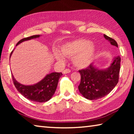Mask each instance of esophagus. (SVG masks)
Wrapping results in <instances>:
<instances>
[{"label": "esophagus", "instance_id": "1", "mask_svg": "<svg viewBox=\"0 0 134 134\" xmlns=\"http://www.w3.org/2000/svg\"><path fill=\"white\" fill-rule=\"evenodd\" d=\"M71 72V70H70L69 69H65L64 71H63V72L64 74H67V73H70V72Z\"/></svg>", "mask_w": 134, "mask_h": 134}]
</instances>
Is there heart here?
I'll return each mask as SVG.
<instances>
[{"label": "heart", "mask_w": 134, "mask_h": 134, "mask_svg": "<svg viewBox=\"0 0 134 134\" xmlns=\"http://www.w3.org/2000/svg\"><path fill=\"white\" fill-rule=\"evenodd\" d=\"M61 53L55 52V58L60 62H64V58H72L73 64L79 69L89 66L92 62L95 53L94 45L89 40L79 39L67 42L63 45Z\"/></svg>", "instance_id": "b5f03b06"}]
</instances>
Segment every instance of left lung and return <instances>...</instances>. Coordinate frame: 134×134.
<instances>
[{"label":"left lung","mask_w":134,"mask_h":134,"mask_svg":"<svg viewBox=\"0 0 134 134\" xmlns=\"http://www.w3.org/2000/svg\"><path fill=\"white\" fill-rule=\"evenodd\" d=\"M104 37L111 45L118 47L115 40L106 35ZM120 63L121 57L117 56L106 69L99 70L90 64L86 69L79 70L81 81L78 87L80 93L89 100H97L108 94L118 83Z\"/></svg>","instance_id":"1"}]
</instances>
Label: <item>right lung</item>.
Segmentation results:
<instances>
[{
    "mask_svg": "<svg viewBox=\"0 0 134 134\" xmlns=\"http://www.w3.org/2000/svg\"><path fill=\"white\" fill-rule=\"evenodd\" d=\"M40 37V35H35L23 38L17 43L16 45L25 41L39 38ZM13 51L11 52L10 57ZM62 75V72H51L47 74L40 82L29 86L19 83L15 80L13 75L12 76L15 87L20 93L29 100L42 103L49 100L53 97L57 87L59 79Z\"/></svg>",
    "mask_w": 134,
    "mask_h": 134,
    "instance_id": "1",
    "label": "right lung"
}]
</instances>
